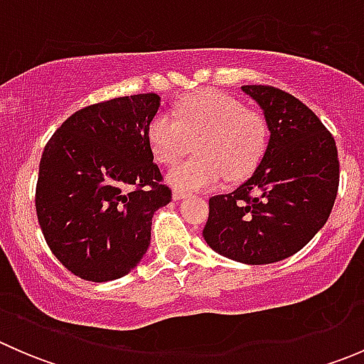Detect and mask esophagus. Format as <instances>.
Here are the masks:
<instances>
[{
	"mask_svg": "<svg viewBox=\"0 0 364 364\" xmlns=\"http://www.w3.org/2000/svg\"><path fill=\"white\" fill-rule=\"evenodd\" d=\"M172 197H174V200H183V199H186V197H188V193L181 192V190H174Z\"/></svg>",
	"mask_w": 364,
	"mask_h": 364,
	"instance_id": "esophagus-1",
	"label": "esophagus"
}]
</instances>
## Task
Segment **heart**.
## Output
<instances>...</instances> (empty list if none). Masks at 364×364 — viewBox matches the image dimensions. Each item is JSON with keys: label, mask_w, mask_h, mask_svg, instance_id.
<instances>
[{"label": "heart", "mask_w": 364, "mask_h": 364, "mask_svg": "<svg viewBox=\"0 0 364 364\" xmlns=\"http://www.w3.org/2000/svg\"><path fill=\"white\" fill-rule=\"evenodd\" d=\"M153 156L171 165L196 141V156L168 171L167 181L181 192L216 186L223 178L241 179L257 167L267 146V124L236 98L203 90L174 107V117L159 112L146 128Z\"/></svg>", "instance_id": "heart-1"}]
</instances>
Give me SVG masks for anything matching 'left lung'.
Instances as JSON below:
<instances>
[{"label": "left lung", "mask_w": 364, "mask_h": 364, "mask_svg": "<svg viewBox=\"0 0 364 364\" xmlns=\"http://www.w3.org/2000/svg\"><path fill=\"white\" fill-rule=\"evenodd\" d=\"M262 109L269 139L250 178L209 199L204 240L241 264H273L294 255L328 222L340 181L335 139L292 95L241 86Z\"/></svg>", "instance_id": "8db88e82"}]
</instances>
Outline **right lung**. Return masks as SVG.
<instances>
[{"instance_id": "1", "label": "right lung", "mask_w": 364, "mask_h": 364, "mask_svg": "<svg viewBox=\"0 0 364 364\" xmlns=\"http://www.w3.org/2000/svg\"><path fill=\"white\" fill-rule=\"evenodd\" d=\"M160 105L155 93L90 105L43 149L36 216L49 248L75 277L116 280L148 252L153 215L172 199L146 137Z\"/></svg>"}]
</instances>
